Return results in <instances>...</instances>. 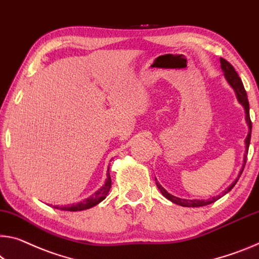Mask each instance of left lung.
I'll list each match as a JSON object with an SVG mask.
<instances>
[{"label": "left lung", "instance_id": "1", "mask_svg": "<svg viewBox=\"0 0 259 259\" xmlns=\"http://www.w3.org/2000/svg\"><path fill=\"white\" fill-rule=\"evenodd\" d=\"M220 63H221V69H223L224 71V75L226 77V79L228 80L229 85L232 86L234 89V91L236 93V98L237 100H239L240 104L243 106L244 110H245V120H247L248 123V126H249V133H248V136L245 137V153H244V159H243V165H242V169L239 174V178H237L235 181H234L231 186H229L226 190L223 192V195H219L217 197H212V198L207 199V200H199V199H182V198H179V197H175L173 195L168 194V192L163 189L161 186H160L159 182L157 181V179H155V183H157V187L160 189V191H161V194L166 197L167 199H169L170 202H173L178 205H181V206H186V207H198V206H205V205H208L211 203H214L215 200H218L219 198H221L224 195L227 194L232 190L235 186L236 182L239 181L240 176L242 174V171L244 169V166H245V162H247V155H248V150H249V144H250V138H251V120H250V115H249V101H248V97H247V92H245L244 90V86L243 83H242L241 78L237 75V72L235 71V69H234L233 65L228 62V61H226L223 57H220Z\"/></svg>", "mask_w": 259, "mask_h": 259}]
</instances>
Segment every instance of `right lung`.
Here are the masks:
<instances>
[{"label":"right lung","instance_id":"1","mask_svg":"<svg viewBox=\"0 0 259 259\" xmlns=\"http://www.w3.org/2000/svg\"><path fill=\"white\" fill-rule=\"evenodd\" d=\"M110 187H112V179H110V175H109V167H108V170H107V179H106V182L104 186H102L99 190L97 192H94V194L89 197V198H86L85 200L80 203H77V204H72V205H68V206H54L55 208H59V210H63V211H83V210H88V208H91L93 206H96L97 204H99L100 202H102L106 198V196L110 190Z\"/></svg>","mask_w":259,"mask_h":259}]
</instances>
